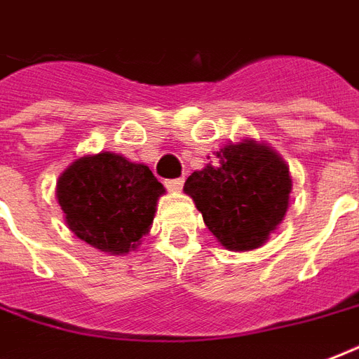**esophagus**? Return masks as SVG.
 I'll return each mask as SVG.
<instances>
[{"mask_svg": "<svg viewBox=\"0 0 359 359\" xmlns=\"http://www.w3.org/2000/svg\"><path fill=\"white\" fill-rule=\"evenodd\" d=\"M182 184H184V177L165 180V186H168L169 190H180V188H182Z\"/></svg>", "mask_w": 359, "mask_h": 359, "instance_id": "1", "label": "esophagus"}]
</instances>
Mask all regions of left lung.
Masks as SVG:
<instances>
[{
	"label": "left lung",
	"mask_w": 359,
	"mask_h": 359,
	"mask_svg": "<svg viewBox=\"0 0 359 359\" xmlns=\"http://www.w3.org/2000/svg\"><path fill=\"white\" fill-rule=\"evenodd\" d=\"M184 191L226 248L252 250L283 222L292 179L277 152L245 141L218 150L207 168L188 177Z\"/></svg>",
	"instance_id": "8db88e82"
}]
</instances>
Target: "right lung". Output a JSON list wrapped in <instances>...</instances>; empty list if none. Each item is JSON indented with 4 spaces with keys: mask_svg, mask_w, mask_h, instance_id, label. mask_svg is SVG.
<instances>
[{
    "mask_svg": "<svg viewBox=\"0 0 359 359\" xmlns=\"http://www.w3.org/2000/svg\"><path fill=\"white\" fill-rule=\"evenodd\" d=\"M163 191L147 165L101 152L73 161L60 177L56 196L79 239L103 252L126 254L149 233Z\"/></svg>",
    "mask_w": 359,
    "mask_h": 359,
    "instance_id": "right-lung-1",
    "label": "right lung"
}]
</instances>
